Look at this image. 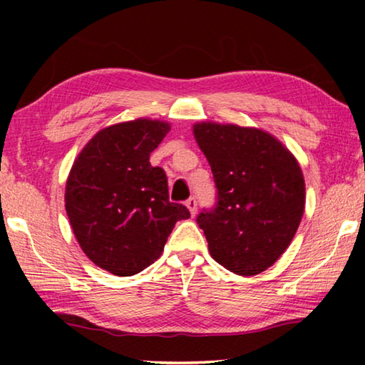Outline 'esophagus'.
I'll use <instances>...</instances> for the list:
<instances>
[{"label": "esophagus", "mask_w": 365, "mask_h": 365, "mask_svg": "<svg viewBox=\"0 0 365 365\" xmlns=\"http://www.w3.org/2000/svg\"><path fill=\"white\" fill-rule=\"evenodd\" d=\"M185 206L188 207V211H190V214H191V215H195V214H196V206H197V202H196L195 197H190V200H187V202H185Z\"/></svg>", "instance_id": "1"}]
</instances>
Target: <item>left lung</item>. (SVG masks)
I'll return each mask as SVG.
<instances>
[{"label": "left lung", "instance_id": "left-lung-1", "mask_svg": "<svg viewBox=\"0 0 365 365\" xmlns=\"http://www.w3.org/2000/svg\"><path fill=\"white\" fill-rule=\"evenodd\" d=\"M193 135L217 187V205L196 219L209 252L233 274H261L285 252L304 214L299 163L256 127L206 120L195 123Z\"/></svg>", "mask_w": 365, "mask_h": 365}]
</instances>
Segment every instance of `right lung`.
<instances>
[{"label":"right lung","mask_w":365,"mask_h":365,"mask_svg":"<svg viewBox=\"0 0 365 365\" xmlns=\"http://www.w3.org/2000/svg\"><path fill=\"white\" fill-rule=\"evenodd\" d=\"M170 130L158 119L120 122L98 132L72 164L66 212L80 248L103 270L130 277L163 255L188 209L169 201L168 177L150 154Z\"/></svg>","instance_id":"right-lung-1"}]
</instances>
